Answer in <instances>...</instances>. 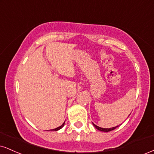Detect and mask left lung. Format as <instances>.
<instances>
[{
  "mask_svg": "<svg viewBox=\"0 0 154 154\" xmlns=\"http://www.w3.org/2000/svg\"><path fill=\"white\" fill-rule=\"evenodd\" d=\"M93 125H94L95 128H96V129H98V131H103V132H109V131H113L114 130L115 128H116L117 126H115V127H113V128H101V127H99L98 126H96V125H95L94 123H93Z\"/></svg>",
  "mask_w": 154,
  "mask_h": 154,
  "instance_id": "8db88e82",
  "label": "left lung"
}]
</instances>
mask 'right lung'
Segmentation results:
<instances>
[{
	"label": "right lung",
	"mask_w": 154,
	"mask_h": 154,
	"mask_svg": "<svg viewBox=\"0 0 154 154\" xmlns=\"http://www.w3.org/2000/svg\"><path fill=\"white\" fill-rule=\"evenodd\" d=\"M64 124H65V122H64L63 123V124L61 125V126H60L59 127H58V128H54V129H52V130H51V131H58L59 129H60V128H63V127Z\"/></svg>",
	"instance_id": "add662e5"
}]
</instances>
